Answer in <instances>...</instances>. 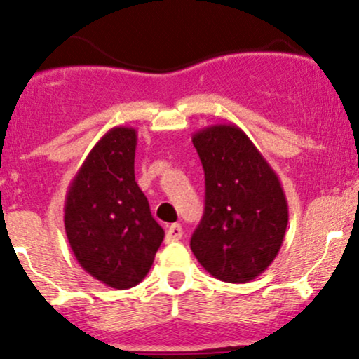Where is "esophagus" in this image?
<instances>
[{"label": "esophagus", "instance_id": "1", "mask_svg": "<svg viewBox=\"0 0 359 359\" xmlns=\"http://www.w3.org/2000/svg\"><path fill=\"white\" fill-rule=\"evenodd\" d=\"M182 235H184L182 226H180L179 223H173L167 230V242H177V240L182 238Z\"/></svg>", "mask_w": 359, "mask_h": 359}]
</instances>
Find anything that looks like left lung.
<instances>
[{"label": "left lung", "instance_id": "1", "mask_svg": "<svg viewBox=\"0 0 359 359\" xmlns=\"http://www.w3.org/2000/svg\"><path fill=\"white\" fill-rule=\"evenodd\" d=\"M192 144L204 168L206 199L191 249L216 279L249 283L274 261L288 226L279 177L235 124L199 129Z\"/></svg>", "mask_w": 359, "mask_h": 359}]
</instances>
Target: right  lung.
<instances>
[{"label":"right lung","instance_id":"add662e5","mask_svg":"<svg viewBox=\"0 0 359 359\" xmlns=\"http://www.w3.org/2000/svg\"><path fill=\"white\" fill-rule=\"evenodd\" d=\"M136 143L135 128L117 126L105 133L71 180L65 201L74 257L116 290L143 281L165 235L135 180Z\"/></svg>","mask_w":359,"mask_h":359}]
</instances>
